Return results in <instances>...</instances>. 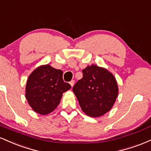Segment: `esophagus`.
I'll use <instances>...</instances> for the list:
<instances>
[{
    "label": "esophagus",
    "instance_id": "obj_1",
    "mask_svg": "<svg viewBox=\"0 0 151 151\" xmlns=\"http://www.w3.org/2000/svg\"><path fill=\"white\" fill-rule=\"evenodd\" d=\"M70 84L71 86H72V87H73V86H74V80H72L70 82Z\"/></svg>",
    "mask_w": 151,
    "mask_h": 151
}]
</instances>
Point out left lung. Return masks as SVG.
<instances>
[{
	"label": "left lung",
	"instance_id": "left-lung-1",
	"mask_svg": "<svg viewBox=\"0 0 151 151\" xmlns=\"http://www.w3.org/2000/svg\"><path fill=\"white\" fill-rule=\"evenodd\" d=\"M83 77L73 87L81 110L91 117H99L111 110L119 93L114 75L106 69L92 65L82 70Z\"/></svg>",
	"mask_w": 151,
	"mask_h": 151
}]
</instances>
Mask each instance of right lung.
Listing matches in <instances>:
<instances>
[{"instance_id": "obj_1", "label": "right lung", "mask_w": 151, "mask_h": 151, "mask_svg": "<svg viewBox=\"0 0 151 151\" xmlns=\"http://www.w3.org/2000/svg\"><path fill=\"white\" fill-rule=\"evenodd\" d=\"M62 70L49 65H41L29 76L25 88V98L36 113L41 115L52 112L60 104L62 93L71 85L62 79Z\"/></svg>"}]
</instances>
